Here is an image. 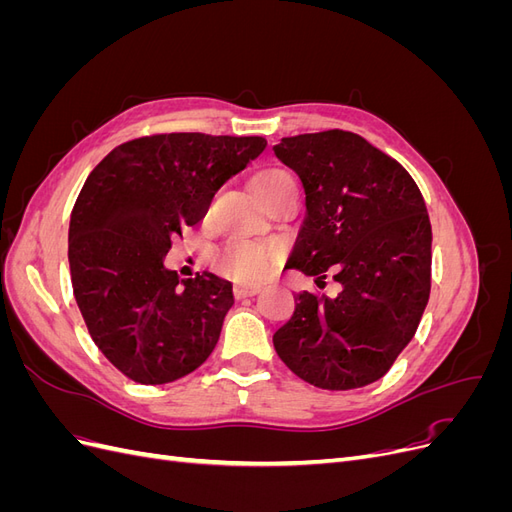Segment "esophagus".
<instances>
[{
  "mask_svg": "<svg viewBox=\"0 0 512 512\" xmlns=\"http://www.w3.org/2000/svg\"><path fill=\"white\" fill-rule=\"evenodd\" d=\"M260 288L256 284H235V288H232V292H235L237 299H243V297H252V294H256Z\"/></svg>",
  "mask_w": 512,
  "mask_h": 512,
  "instance_id": "esophagus-1",
  "label": "esophagus"
}]
</instances>
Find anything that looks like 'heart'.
I'll return each mask as SVG.
<instances>
[{"label":"heart","instance_id":"heart-1","mask_svg":"<svg viewBox=\"0 0 512 512\" xmlns=\"http://www.w3.org/2000/svg\"><path fill=\"white\" fill-rule=\"evenodd\" d=\"M290 177L284 168H265L252 179L254 185H265ZM282 247L275 239H239L226 243L215 256L218 269L239 282H258L267 277L280 260Z\"/></svg>","mask_w":512,"mask_h":512}]
</instances>
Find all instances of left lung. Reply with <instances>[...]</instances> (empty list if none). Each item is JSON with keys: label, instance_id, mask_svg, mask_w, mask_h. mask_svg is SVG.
Segmentation results:
<instances>
[{"label": "left lung", "instance_id": "obj_1", "mask_svg": "<svg viewBox=\"0 0 512 512\" xmlns=\"http://www.w3.org/2000/svg\"><path fill=\"white\" fill-rule=\"evenodd\" d=\"M277 160L299 175L305 220L286 262L333 280V299L297 292L273 346L301 380L329 391L380 380L416 333L431 290V224L421 190L363 136L282 138Z\"/></svg>", "mask_w": 512, "mask_h": 512}]
</instances>
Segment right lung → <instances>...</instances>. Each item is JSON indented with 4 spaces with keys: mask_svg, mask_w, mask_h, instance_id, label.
Returning a JSON list of instances; mask_svg holds the SVG:
<instances>
[{
    "mask_svg": "<svg viewBox=\"0 0 512 512\" xmlns=\"http://www.w3.org/2000/svg\"><path fill=\"white\" fill-rule=\"evenodd\" d=\"M265 147L262 136L153 134L115 147L89 173L70 215L72 288L91 339L123 376L166 384L209 359L232 284L213 273L179 284L164 256Z\"/></svg>",
    "mask_w": 512,
    "mask_h": 512,
    "instance_id": "right-lung-1",
    "label": "right lung"
}]
</instances>
